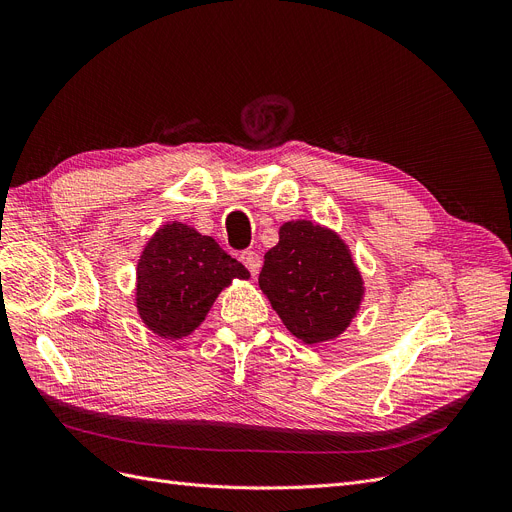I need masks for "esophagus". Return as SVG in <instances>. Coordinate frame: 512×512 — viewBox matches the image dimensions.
Segmentation results:
<instances>
[{
    "label": "esophagus",
    "instance_id": "1",
    "mask_svg": "<svg viewBox=\"0 0 512 512\" xmlns=\"http://www.w3.org/2000/svg\"><path fill=\"white\" fill-rule=\"evenodd\" d=\"M240 261L245 263V267L251 272V276H257V274H259L261 257H259L255 251H245V253H242V255H240Z\"/></svg>",
    "mask_w": 512,
    "mask_h": 512
}]
</instances>
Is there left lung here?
Here are the masks:
<instances>
[{
    "label": "left lung",
    "mask_w": 512,
    "mask_h": 512,
    "mask_svg": "<svg viewBox=\"0 0 512 512\" xmlns=\"http://www.w3.org/2000/svg\"><path fill=\"white\" fill-rule=\"evenodd\" d=\"M265 253L259 288L292 336L305 344L338 338L361 307L365 286L338 232L309 220L280 226Z\"/></svg>",
    "instance_id": "left-lung-1"
}]
</instances>
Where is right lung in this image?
Wrapping results in <instances>:
<instances>
[{"instance_id": "1", "label": "right lung", "mask_w": 512, "mask_h": 512, "mask_svg": "<svg viewBox=\"0 0 512 512\" xmlns=\"http://www.w3.org/2000/svg\"><path fill=\"white\" fill-rule=\"evenodd\" d=\"M249 280L245 265L211 236L168 222L149 238L137 263V311L159 338L182 340L207 317L232 280Z\"/></svg>"}]
</instances>
